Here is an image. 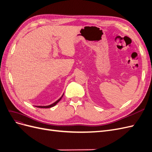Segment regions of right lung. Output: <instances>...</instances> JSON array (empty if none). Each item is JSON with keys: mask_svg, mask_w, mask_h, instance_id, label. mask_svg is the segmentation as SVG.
I'll return each instance as SVG.
<instances>
[{"mask_svg": "<svg viewBox=\"0 0 152 152\" xmlns=\"http://www.w3.org/2000/svg\"><path fill=\"white\" fill-rule=\"evenodd\" d=\"M63 94H64V93L63 94V95L61 96V97L59 98V99H58L56 102H55L54 103H53V104H49V105H48V106H35V107H37V108H50V107H54V106H55L56 105L59 101H60L61 99V98H62V97L63 96Z\"/></svg>", "mask_w": 152, "mask_h": 152, "instance_id": "obj_1", "label": "right lung"}]
</instances>
